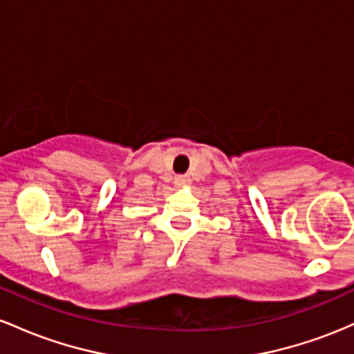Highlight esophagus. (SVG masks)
<instances>
[{"label":"esophagus","mask_w":354,"mask_h":354,"mask_svg":"<svg viewBox=\"0 0 354 354\" xmlns=\"http://www.w3.org/2000/svg\"><path fill=\"white\" fill-rule=\"evenodd\" d=\"M189 182H190V178L187 176H178V177H176V185H177V187H185V185H187Z\"/></svg>","instance_id":"34e87169"}]
</instances>
